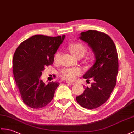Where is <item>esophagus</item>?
I'll list each match as a JSON object with an SVG mask.
<instances>
[{
  "label": "esophagus",
  "instance_id": "1",
  "mask_svg": "<svg viewBox=\"0 0 134 134\" xmlns=\"http://www.w3.org/2000/svg\"><path fill=\"white\" fill-rule=\"evenodd\" d=\"M67 83L68 84V85H70V86L74 85V84H75L74 82H70V81H67Z\"/></svg>",
  "mask_w": 134,
  "mask_h": 134
}]
</instances>
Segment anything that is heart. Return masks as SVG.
I'll use <instances>...</instances> for the list:
<instances>
[{
    "instance_id": "heart-1",
    "label": "heart",
    "mask_w": 134,
    "mask_h": 134,
    "mask_svg": "<svg viewBox=\"0 0 134 134\" xmlns=\"http://www.w3.org/2000/svg\"><path fill=\"white\" fill-rule=\"evenodd\" d=\"M68 48L69 49L71 53L77 58L83 57L87 49L85 44L79 42L71 43L68 46ZM60 55L61 54L60 52H58L55 54L54 61L55 63H58L59 62ZM80 73H81V70L79 68L75 67L64 68L60 71L59 75L63 79L68 80H73Z\"/></svg>"
}]
</instances>
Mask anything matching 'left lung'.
Here are the masks:
<instances>
[{"label": "left lung", "mask_w": 134, "mask_h": 134, "mask_svg": "<svg viewBox=\"0 0 134 134\" xmlns=\"http://www.w3.org/2000/svg\"><path fill=\"white\" fill-rule=\"evenodd\" d=\"M79 39L88 44L95 57V63L83 77L92 78L90 87L76 97L77 102L90 110L100 106L106 102L116 85L118 72V57L113 40L105 33L88 30L80 34Z\"/></svg>", "instance_id": "8db88e82"}]
</instances>
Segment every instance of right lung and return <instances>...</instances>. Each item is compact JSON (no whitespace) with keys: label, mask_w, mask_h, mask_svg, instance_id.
Masks as SVG:
<instances>
[{"label":"right lung","mask_w":134,"mask_h":134,"mask_svg":"<svg viewBox=\"0 0 134 134\" xmlns=\"http://www.w3.org/2000/svg\"><path fill=\"white\" fill-rule=\"evenodd\" d=\"M65 35L50 37L35 35L24 40L15 51L13 73L17 88L24 104L39 109L46 106L53 98L59 83L40 79L46 66L54 62V54Z\"/></svg>","instance_id":"1"}]
</instances>
